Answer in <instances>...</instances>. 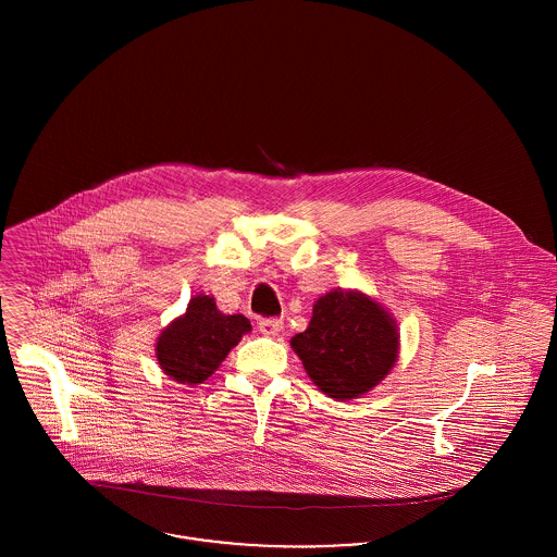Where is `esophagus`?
Segmentation results:
<instances>
[{"instance_id":"34e87169","label":"esophagus","mask_w":557,"mask_h":557,"mask_svg":"<svg viewBox=\"0 0 557 557\" xmlns=\"http://www.w3.org/2000/svg\"><path fill=\"white\" fill-rule=\"evenodd\" d=\"M257 325H259V330H261L263 334H268V336H274V334H278V332L283 330V321L274 318L259 319Z\"/></svg>"}]
</instances>
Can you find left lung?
<instances>
[{"instance_id": "8db88e82", "label": "left lung", "mask_w": 557, "mask_h": 557, "mask_svg": "<svg viewBox=\"0 0 557 557\" xmlns=\"http://www.w3.org/2000/svg\"><path fill=\"white\" fill-rule=\"evenodd\" d=\"M397 319L360 289L319 296L307 330L289 343L323 395L351 400L371 393L397 364Z\"/></svg>"}]
</instances>
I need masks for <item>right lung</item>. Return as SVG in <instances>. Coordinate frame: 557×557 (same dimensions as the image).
<instances>
[{"label": "right lung", "mask_w": 557, "mask_h": 557, "mask_svg": "<svg viewBox=\"0 0 557 557\" xmlns=\"http://www.w3.org/2000/svg\"><path fill=\"white\" fill-rule=\"evenodd\" d=\"M250 330L252 325L244 315H225L212 296L197 294L186 311L160 332V369L177 384H203Z\"/></svg>", "instance_id": "add662e5"}]
</instances>
